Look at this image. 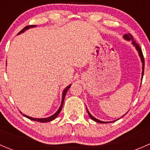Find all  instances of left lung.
<instances>
[{
  "label": "left lung",
  "mask_w": 150,
  "mask_h": 150,
  "mask_svg": "<svg viewBox=\"0 0 150 150\" xmlns=\"http://www.w3.org/2000/svg\"><path fill=\"white\" fill-rule=\"evenodd\" d=\"M123 38L125 39V40H128V41H129V40H131V42H132V44L134 45V46H135L136 49H137V51H138V52H139V57H140V58H141V61H142V78H143L144 70V56H143V54H142V49H141L140 46H139L138 43H136L135 40H134V38H133V36L131 35L130 34V33H128V34L124 35H123ZM86 109H87V107H86ZM87 112H88V114L89 117H90L92 119V120H94V121H96V122H99V123H107V122H108L101 121V120H98V119L95 118V117H93V116H92L91 115V113L89 112L88 110V109H87Z\"/></svg>",
  "instance_id": "obj_1"
}]
</instances>
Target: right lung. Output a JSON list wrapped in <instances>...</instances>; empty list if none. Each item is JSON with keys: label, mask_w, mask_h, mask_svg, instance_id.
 <instances>
[{"label": "right lung", "mask_w": 150, "mask_h": 150, "mask_svg": "<svg viewBox=\"0 0 150 150\" xmlns=\"http://www.w3.org/2000/svg\"><path fill=\"white\" fill-rule=\"evenodd\" d=\"M35 27H36V25H30V26H26L25 28L22 29V30H21V31L19 32V33H18V35H19V34H21V33H24V32H25V30H28V29H30V28H35ZM70 86H71V85H69V86H68L67 87H66L65 89H64V90L63 91L62 99L61 105H60V107H59V110H57V111L56 112L54 113V114L53 115L50 116V117H46V118H34V117H30V116L22 114V113L21 112H20L22 113V114L23 115L25 116V117H28V119H30V120H34V121H38V122H50V121H51V120H54V119H55L56 117H57V116L59 115V112H61L62 109V106H63V104H64V98H65V96H66V93H67V92L68 89H69V88H70Z\"/></svg>", "instance_id": "add662e5"}]
</instances>
